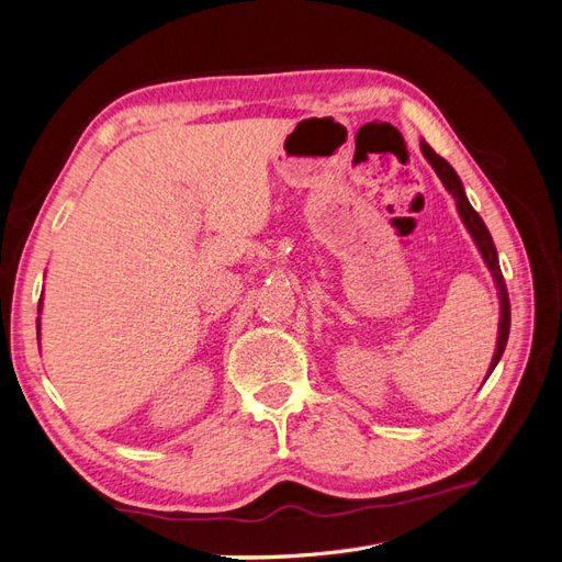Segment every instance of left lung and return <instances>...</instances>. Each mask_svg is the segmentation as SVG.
<instances>
[{
	"instance_id": "1",
	"label": "left lung",
	"mask_w": 562,
	"mask_h": 562,
	"mask_svg": "<svg viewBox=\"0 0 562 562\" xmlns=\"http://www.w3.org/2000/svg\"><path fill=\"white\" fill-rule=\"evenodd\" d=\"M419 149L424 159H427L431 164V168L436 171V176L440 178V182H443L446 190L450 192V196L454 199V206H457V213L459 217H462V223L467 227V232L471 234V239L475 244V248H479L483 262L487 265L492 279H495V285H497V295H499V330H497V345H495V353H492V361H490V368H487V375L485 380L492 375V370H495V366L499 363L502 353L506 349V339H508V328H512V304H508V293H506V283H504V277H502V269H499V258H497V248H495V241H492V236L485 227V223L481 220V215L473 211V206L467 199V192H464V184L462 180H459V176L454 173V168L443 159L438 157L436 151L429 147V143H419Z\"/></svg>"
}]
</instances>
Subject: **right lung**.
Masks as SVG:
<instances>
[{
    "label": "right lung",
    "instance_id": "obj_1",
    "mask_svg": "<svg viewBox=\"0 0 562 562\" xmlns=\"http://www.w3.org/2000/svg\"><path fill=\"white\" fill-rule=\"evenodd\" d=\"M40 310H42V300H40ZM37 339H40V318H37Z\"/></svg>",
    "mask_w": 562,
    "mask_h": 562
}]
</instances>
